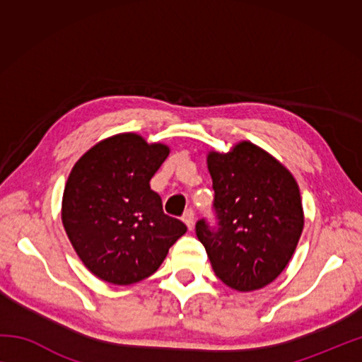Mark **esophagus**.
<instances>
[{"label": "esophagus", "mask_w": 362, "mask_h": 362, "mask_svg": "<svg viewBox=\"0 0 362 362\" xmlns=\"http://www.w3.org/2000/svg\"><path fill=\"white\" fill-rule=\"evenodd\" d=\"M183 222L187 223L188 230H193V225H194V211L193 209H187L183 212Z\"/></svg>", "instance_id": "obj_1"}]
</instances>
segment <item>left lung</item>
Masks as SVG:
<instances>
[{"label": "left lung", "mask_w": 362, "mask_h": 362, "mask_svg": "<svg viewBox=\"0 0 362 362\" xmlns=\"http://www.w3.org/2000/svg\"><path fill=\"white\" fill-rule=\"evenodd\" d=\"M217 228L204 218L196 236L216 276L231 289L250 292L276 279L292 259L303 230V207L293 175L250 142L228 153L209 151Z\"/></svg>", "instance_id": "obj_1"}]
</instances>
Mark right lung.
<instances>
[{
	"label": "right lung",
	"instance_id": "obj_1",
	"mask_svg": "<svg viewBox=\"0 0 362 362\" xmlns=\"http://www.w3.org/2000/svg\"><path fill=\"white\" fill-rule=\"evenodd\" d=\"M169 155L126 132L78 159L66 180L62 223L73 249L97 278L127 286L148 278L187 226L163 211L150 180Z\"/></svg>",
	"mask_w": 362,
	"mask_h": 362
}]
</instances>
